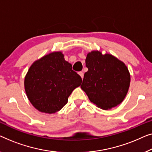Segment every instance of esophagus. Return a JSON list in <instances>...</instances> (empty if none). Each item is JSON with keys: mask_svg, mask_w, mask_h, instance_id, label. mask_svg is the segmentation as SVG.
Returning a JSON list of instances; mask_svg holds the SVG:
<instances>
[{"mask_svg": "<svg viewBox=\"0 0 152 152\" xmlns=\"http://www.w3.org/2000/svg\"><path fill=\"white\" fill-rule=\"evenodd\" d=\"M78 74H79V75L81 76V78H83V77H84V73H83V72H79Z\"/></svg>", "mask_w": 152, "mask_h": 152, "instance_id": "esophagus-1", "label": "esophagus"}]
</instances>
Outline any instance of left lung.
Segmentation results:
<instances>
[{
	"mask_svg": "<svg viewBox=\"0 0 152 152\" xmlns=\"http://www.w3.org/2000/svg\"><path fill=\"white\" fill-rule=\"evenodd\" d=\"M85 63L88 71L80 87L90 101L102 110L121 103L130 83V74L125 64L112 55H102L98 51L89 53Z\"/></svg>",
	"mask_w": 152,
	"mask_h": 152,
	"instance_id": "left-lung-1",
	"label": "left lung"
}]
</instances>
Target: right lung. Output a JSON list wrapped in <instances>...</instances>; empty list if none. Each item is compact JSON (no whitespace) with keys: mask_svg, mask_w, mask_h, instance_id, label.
I'll list each match as a JSON object with an SVG mask.
<instances>
[{"mask_svg":"<svg viewBox=\"0 0 152 152\" xmlns=\"http://www.w3.org/2000/svg\"><path fill=\"white\" fill-rule=\"evenodd\" d=\"M81 82V77L72 70L63 54L53 52L31 65L25 78V89L34 107L52 114L67 103L68 97Z\"/></svg>","mask_w":152,"mask_h":152,"instance_id":"1","label":"right lung"}]
</instances>
